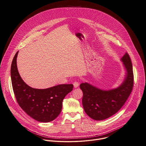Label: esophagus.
Returning <instances> with one entry per match:
<instances>
[{"mask_svg": "<svg viewBox=\"0 0 146 146\" xmlns=\"http://www.w3.org/2000/svg\"><path fill=\"white\" fill-rule=\"evenodd\" d=\"M79 84L80 83L79 81H75V82H74V84H73L74 87L75 88H78V87L79 86Z\"/></svg>", "mask_w": 146, "mask_h": 146, "instance_id": "obj_1", "label": "esophagus"}]
</instances>
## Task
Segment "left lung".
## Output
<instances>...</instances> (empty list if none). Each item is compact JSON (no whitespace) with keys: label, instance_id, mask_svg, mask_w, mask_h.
I'll use <instances>...</instances> for the list:
<instances>
[{"label":"left lung","instance_id":"1","mask_svg":"<svg viewBox=\"0 0 146 146\" xmlns=\"http://www.w3.org/2000/svg\"><path fill=\"white\" fill-rule=\"evenodd\" d=\"M126 71L125 79L119 87L104 90L88 83H81L82 103L86 114L93 119L102 120L118 112L123 106L132 90L133 72L132 62L128 53L120 59Z\"/></svg>","mask_w":146,"mask_h":146}]
</instances>
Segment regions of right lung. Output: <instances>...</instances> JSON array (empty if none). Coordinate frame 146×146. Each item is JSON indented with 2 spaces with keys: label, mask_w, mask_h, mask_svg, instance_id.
I'll return each instance as SVG.
<instances>
[{
  "label": "right lung",
  "mask_w": 146,
  "mask_h": 146,
  "mask_svg": "<svg viewBox=\"0 0 146 146\" xmlns=\"http://www.w3.org/2000/svg\"><path fill=\"white\" fill-rule=\"evenodd\" d=\"M18 51L14 57L11 75L14 93L20 107L33 119L49 122L60 114L62 101L73 89L72 84H61L53 87L37 89L30 87L21 78L17 66Z\"/></svg>",
  "instance_id": "add662e5"
}]
</instances>
